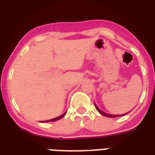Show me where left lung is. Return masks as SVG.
<instances>
[{"instance_id":"1","label":"left lung","mask_w":155,"mask_h":155,"mask_svg":"<svg viewBox=\"0 0 155 155\" xmlns=\"http://www.w3.org/2000/svg\"><path fill=\"white\" fill-rule=\"evenodd\" d=\"M95 107H96V108H97V110L101 114H102V115L105 116V117H121V116H124L125 115V114H127V113H125V114H123V115H111V114H108V113H104V112H103V111H101V109H100L98 107H97V105L95 104Z\"/></svg>"}]
</instances>
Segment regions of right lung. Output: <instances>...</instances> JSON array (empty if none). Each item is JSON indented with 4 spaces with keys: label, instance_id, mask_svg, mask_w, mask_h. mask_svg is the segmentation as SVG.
Returning <instances> with one entry per match:
<instances>
[{
    "label": "right lung",
    "instance_id": "right-lung-1",
    "mask_svg": "<svg viewBox=\"0 0 155 155\" xmlns=\"http://www.w3.org/2000/svg\"><path fill=\"white\" fill-rule=\"evenodd\" d=\"M66 113H67V112H65V113H63V115L59 116V117H58L53 118V119H51V120H45V121H42V122H47V121H55V120H59V119H61V118H63V117L66 115Z\"/></svg>",
    "mask_w": 155,
    "mask_h": 155
}]
</instances>
